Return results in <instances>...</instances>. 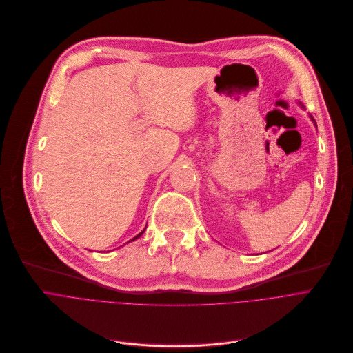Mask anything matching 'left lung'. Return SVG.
I'll use <instances>...</instances> for the list:
<instances>
[{"mask_svg":"<svg viewBox=\"0 0 353 353\" xmlns=\"http://www.w3.org/2000/svg\"><path fill=\"white\" fill-rule=\"evenodd\" d=\"M298 105H299V106H301V108H302V109H305V106H303V105H302V103H301V102H299V101H298ZM310 117H311V121H312V122H314V125H315V128H316V122H315V119H314V117H312V116H311V114H310Z\"/></svg>","mask_w":353,"mask_h":353,"instance_id":"1","label":"left lung"}]
</instances>
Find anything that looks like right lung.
I'll return each instance as SVG.
<instances>
[{"label":"right lung","mask_w":353,"mask_h":353,"mask_svg":"<svg viewBox=\"0 0 353 353\" xmlns=\"http://www.w3.org/2000/svg\"><path fill=\"white\" fill-rule=\"evenodd\" d=\"M145 230H146V227H145ZM145 230H143V231H140V232H139V234H137V236H136V237H133V239H132V240H130V241H134V240H137V239H139V237H140V236H142V234H143V232H145ZM130 241H129V243H130Z\"/></svg>","instance_id":"1"}]
</instances>
